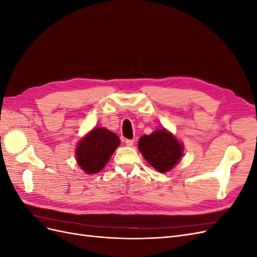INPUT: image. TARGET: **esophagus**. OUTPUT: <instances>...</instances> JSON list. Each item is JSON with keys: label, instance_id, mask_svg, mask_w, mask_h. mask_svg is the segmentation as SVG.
<instances>
[{"label": "esophagus", "instance_id": "1", "mask_svg": "<svg viewBox=\"0 0 257 257\" xmlns=\"http://www.w3.org/2000/svg\"><path fill=\"white\" fill-rule=\"evenodd\" d=\"M134 143H135L134 139H126V141H125V145H126L127 147H133Z\"/></svg>", "mask_w": 257, "mask_h": 257}]
</instances>
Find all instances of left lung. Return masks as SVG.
Here are the masks:
<instances>
[{
	"instance_id": "1",
	"label": "left lung",
	"mask_w": 257,
	"mask_h": 257,
	"mask_svg": "<svg viewBox=\"0 0 257 257\" xmlns=\"http://www.w3.org/2000/svg\"><path fill=\"white\" fill-rule=\"evenodd\" d=\"M138 149L149 164L159 173L172 170L183 157L184 146L166 128H158L150 135H144Z\"/></svg>"
}]
</instances>
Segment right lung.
<instances>
[{"label":"right lung","instance_id":"obj_1","mask_svg":"<svg viewBox=\"0 0 257 257\" xmlns=\"http://www.w3.org/2000/svg\"><path fill=\"white\" fill-rule=\"evenodd\" d=\"M120 145L119 136L105 127H96L85 134L75 149L77 164L85 174L102 170Z\"/></svg>","mask_w":257,"mask_h":257}]
</instances>
